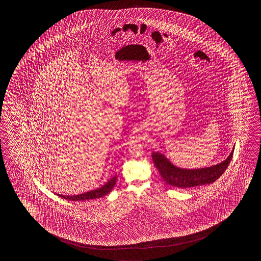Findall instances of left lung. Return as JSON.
<instances>
[{"instance_id":"8db88e82","label":"left lung","mask_w":261,"mask_h":261,"mask_svg":"<svg viewBox=\"0 0 261 261\" xmlns=\"http://www.w3.org/2000/svg\"><path fill=\"white\" fill-rule=\"evenodd\" d=\"M233 152L234 148L225 161L217 165L199 169H186L176 166L161 152H153L152 159L161 177L166 184L175 188L188 189L217 181L227 170L232 159Z\"/></svg>"}]
</instances>
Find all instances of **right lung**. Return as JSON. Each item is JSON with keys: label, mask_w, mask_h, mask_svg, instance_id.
<instances>
[{"label": "right lung", "mask_w": 261, "mask_h": 261, "mask_svg": "<svg viewBox=\"0 0 261 261\" xmlns=\"http://www.w3.org/2000/svg\"><path fill=\"white\" fill-rule=\"evenodd\" d=\"M116 183H117V172H115V175L111 176V178H109L108 181L103 186H101L98 189L89 190L88 192H84V193L76 195H61L59 194V193H55V194L59 196V197H61L62 199L72 200V201L94 200V199L101 198L103 196H106L108 193H110L112 189H114Z\"/></svg>", "instance_id": "obj_1"}]
</instances>
